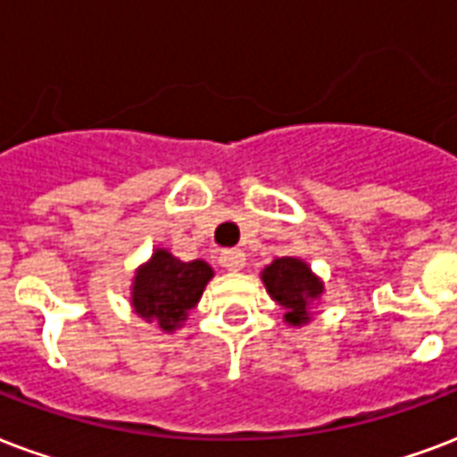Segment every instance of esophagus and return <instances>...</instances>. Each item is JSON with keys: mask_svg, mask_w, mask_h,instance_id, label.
<instances>
[{"mask_svg": "<svg viewBox=\"0 0 457 457\" xmlns=\"http://www.w3.org/2000/svg\"><path fill=\"white\" fill-rule=\"evenodd\" d=\"M244 263H246V256H244L242 249H225L220 253V266L225 270H242Z\"/></svg>", "mask_w": 457, "mask_h": 457, "instance_id": "34e87169", "label": "esophagus"}]
</instances>
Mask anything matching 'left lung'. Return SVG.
<instances>
[{
    "instance_id": "1",
    "label": "left lung",
    "mask_w": 457,
    "mask_h": 457,
    "mask_svg": "<svg viewBox=\"0 0 457 457\" xmlns=\"http://www.w3.org/2000/svg\"><path fill=\"white\" fill-rule=\"evenodd\" d=\"M261 280L268 295L285 309V321L302 326L312 321V306L323 295V283L302 259L283 256L263 268Z\"/></svg>"
}]
</instances>
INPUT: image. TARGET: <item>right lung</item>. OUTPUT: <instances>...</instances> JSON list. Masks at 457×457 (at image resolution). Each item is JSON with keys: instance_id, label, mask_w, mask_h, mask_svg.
I'll return each instance as SVG.
<instances>
[{"instance_id": "1", "label": "right lung", "mask_w": 457, "mask_h": 457, "mask_svg": "<svg viewBox=\"0 0 457 457\" xmlns=\"http://www.w3.org/2000/svg\"><path fill=\"white\" fill-rule=\"evenodd\" d=\"M213 278V268L196 259L184 263L167 249H155L151 259L138 268L131 285V306L148 323L172 333L187 321V316L204 295Z\"/></svg>"}]
</instances>
